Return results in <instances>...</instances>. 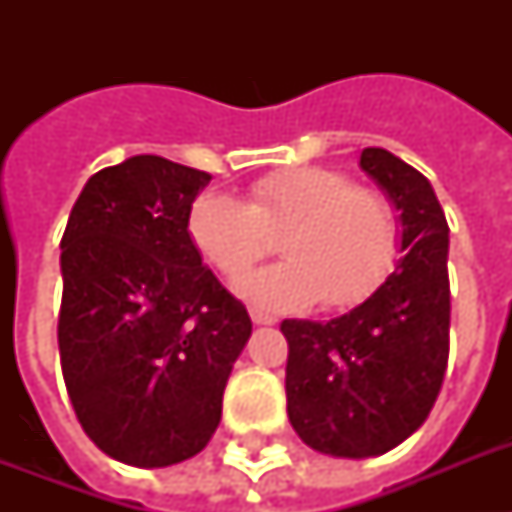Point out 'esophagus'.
Masks as SVG:
<instances>
[{"label":"esophagus","mask_w":512,"mask_h":512,"mask_svg":"<svg viewBox=\"0 0 512 512\" xmlns=\"http://www.w3.org/2000/svg\"><path fill=\"white\" fill-rule=\"evenodd\" d=\"M249 316H252V321H255V324H265V327L276 324V316H273V313L260 311V308H249Z\"/></svg>","instance_id":"obj_1"}]
</instances>
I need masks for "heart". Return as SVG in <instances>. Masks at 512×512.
Instances as JSON below:
<instances>
[{
  "label": "heart",
  "instance_id": "b5f03b06",
  "mask_svg": "<svg viewBox=\"0 0 512 512\" xmlns=\"http://www.w3.org/2000/svg\"><path fill=\"white\" fill-rule=\"evenodd\" d=\"M191 239L233 279L281 239L284 263L244 276L239 295L257 308L300 311L319 300L348 308L388 273L398 249V209L345 172L300 167L260 177L249 201L204 193L191 209Z\"/></svg>",
  "mask_w": 512,
  "mask_h": 512
}]
</instances>
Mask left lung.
Returning a JSON list of instances; mask_svg holds the SVG:
<instances>
[{"mask_svg":"<svg viewBox=\"0 0 512 512\" xmlns=\"http://www.w3.org/2000/svg\"><path fill=\"white\" fill-rule=\"evenodd\" d=\"M361 167L401 209L406 255L366 303L327 324L284 319L287 412L316 452L374 457L428 420L449 361V225L428 177L385 148Z\"/></svg>","mask_w":512,"mask_h":512,"instance_id":"8db88e82","label":"left lung"}]
</instances>
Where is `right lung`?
Instances as JSON below:
<instances>
[{"mask_svg":"<svg viewBox=\"0 0 512 512\" xmlns=\"http://www.w3.org/2000/svg\"><path fill=\"white\" fill-rule=\"evenodd\" d=\"M209 172L132 156L87 180L60 239L58 348L76 420L135 468L199 454L252 335L188 233Z\"/></svg>","mask_w":512,"mask_h":512,"instance_id":"obj_1","label":"right lung"}]
</instances>
